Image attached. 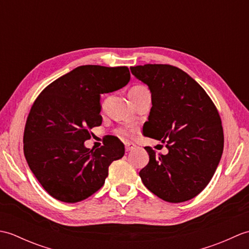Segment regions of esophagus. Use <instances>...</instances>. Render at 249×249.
<instances>
[{
	"label": "esophagus",
	"mask_w": 249,
	"mask_h": 249,
	"mask_svg": "<svg viewBox=\"0 0 249 249\" xmlns=\"http://www.w3.org/2000/svg\"><path fill=\"white\" fill-rule=\"evenodd\" d=\"M135 149H136V144L131 143V142H126V143H125V150H126V152L133 151Z\"/></svg>",
	"instance_id": "34e87169"
}]
</instances>
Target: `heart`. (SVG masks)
I'll use <instances>...</instances> for the list:
<instances>
[{"label": "heart", "mask_w": 249, "mask_h": 249, "mask_svg": "<svg viewBox=\"0 0 249 249\" xmlns=\"http://www.w3.org/2000/svg\"><path fill=\"white\" fill-rule=\"evenodd\" d=\"M145 94H149V91H147V89L142 87V86H136V87H133L128 92V95H129V98L131 102H135V100H137L138 98H140L141 96H143V95ZM120 135H123V136H128L130 135V130H127V129H121L120 131Z\"/></svg>", "instance_id": "heart-1"}]
</instances>
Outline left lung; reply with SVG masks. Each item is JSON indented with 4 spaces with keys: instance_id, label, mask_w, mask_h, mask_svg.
<instances>
[{
    "instance_id": "left-lung-1",
    "label": "left lung",
    "mask_w": 249,
    "mask_h": 249,
    "mask_svg": "<svg viewBox=\"0 0 249 249\" xmlns=\"http://www.w3.org/2000/svg\"><path fill=\"white\" fill-rule=\"evenodd\" d=\"M152 94L143 135L162 143L168 154L151 147L149 163L140 170L144 186L168 202L195 198L213 178L224 150L218 111L198 82L179 68L166 64L130 67Z\"/></svg>"
}]
</instances>
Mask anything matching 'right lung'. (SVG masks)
Segmentation results:
<instances>
[{
    "label": "right lung",
    "instance_id": "1",
    "mask_svg": "<svg viewBox=\"0 0 249 249\" xmlns=\"http://www.w3.org/2000/svg\"><path fill=\"white\" fill-rule=\"evenodd\" d=\"M130 80L126 66H79L50 83L26 120L23 150L31 171L56 200L75 203L103 186L109 166L124 156L119 139L96 150L84 141L89 129L102 124L100 95L125 87Z\"/></svg>",
    "mask_w": 249,
    "mask_h": 249
}]
</instances>
